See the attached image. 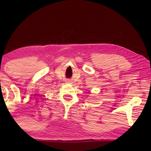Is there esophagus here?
<instances>
[{
  "instance_id": "1",
  "label": "esophagus",
  "mask_w": 151,
  "mask_h": 151,
  "mask_svg": "<svg viewBox=\"0 0 151 151\" xmlns=\"http://www.w3.org/2000/svg\"><path fill=\"white\" fill-rule=\"evenodd\" d=\"M66 81H67V83H70V82H71L70 80H67Z\"/></svg>"
}]
</instances>
